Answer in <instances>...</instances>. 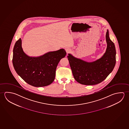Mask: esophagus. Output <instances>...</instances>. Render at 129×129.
Wrapping results in <instances>:
<instances>
[{
    "label": "esophagus",
    "instance_id": "34e87169",
    "mask_svg": "<svg viewBox=\"0 0 129 129\" xmlns=\"http://www.w3.org/2000/svg\"><path fill=\"white\" fill-rule=\"evenodd\" d=\"M66 53L68 54V53H70L71 52V50H70V49H69V48H66Z\"/></svg>",
    "mask_w": 129,
    "mask_h": 129
}]
</instances>
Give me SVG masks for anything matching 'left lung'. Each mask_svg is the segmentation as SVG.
Returning <instances> with one entry per match:
<instances>
[{"label":"left lung","instance_id":"left-lung-1","mask_svg":"<svg viewBox=\"0 0 129 129\" xmlns=\"http://www.w3.org/2000/svg\"><path fill=\"white\" fill-rule=\"evenodd\" d=\"M107 48L100 59L87 62L69 54L68 60L74 79L79 83L92 85L100 83L113 70L116 63V50L113 42L110 39L109 31L106 35Z\"/></svg>","mask_w":129,"mask_h":129}]
</instances>
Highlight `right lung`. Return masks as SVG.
Segmentation results:
<instances>
[{"label":"right lung","mask_w":129,"mask_h":129,"mask_svg":"<svg viewBox=\"0 0 129 129\" xmlns=\"http://www.w3.org/2000/svg\"><path fill=\"white\" fill-rule=\"evenodd\" d=\"M66 55V50L61 49L39 57H29L23 52L20 38L13 48V63L16 72L26 83L41 87L50 85L54 81L57 65Z\"/></svg>","instance_id":"right-lung-1"}]
</instances>
